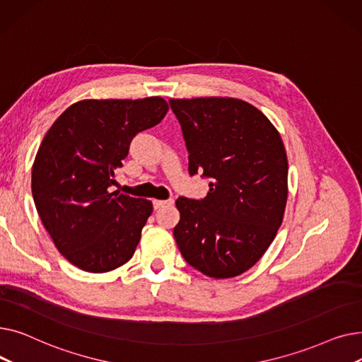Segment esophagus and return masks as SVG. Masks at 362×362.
I'll list each match as a JSON object with an SVG mask.
<instances>
[{"mask_svg":"<svg viewBox=\"0 0 362 362\" xmlns=\"http://www.w3.org/2000/svg\"><path fill=\"white\" fill-rule=\"evenodd\" d=\"M173 199H154V208L156 210H158V208H163V206H165V205H173Z\"/></svg>","mask_w":362,"mask_h":362,"instance_id":"34e87169","label":"esophagus"}]
</instances>
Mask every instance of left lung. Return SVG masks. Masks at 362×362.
Listing matches in <instances>:
<instances>
[{"label":"left lung","instance_id":"obj_1","mask_svg":"<svg viewBox=\"0 0 362 362\" xmlns=\"http://www.w3.org/2000/svg\"><path fill=\"white\" fill-rule=\"evenodd\" d=\"M189 151V173L210 179L201 201L177 198L173 235L180 254L213 279L255 265L281 226L288 201V156L264 114L238 98H171Z\"/></svg>","mask_w":362,"mask_h":362}]
</instances>
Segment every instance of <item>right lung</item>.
<instances>
[{
	"label": "right lung",
	"instance_id": "right-lung-1",
	"mask_svg": "<svg viewBox=\"0 0 362 362\" xmlns=\"http://www.w3.org/2000/svg\"><path fill=\"white\" fill-rule=\"evenodd\" d=\"M167 111L161 97L82 100L45 133L32 165L35 206L57 250L81 270L107 273L135 254L152 202L108 187L133 136Z\"/></svg>",
	"mask_w": 362,
	"mask_h": 362
}]
</instances>
